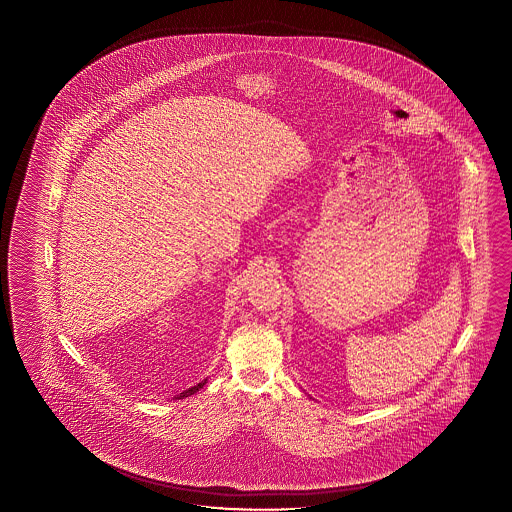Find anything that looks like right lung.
I'll use <instances>...</instances> for the list:
<instances>
[{"label": "right lung", "instance_id": "1", "mask_svg": "<svg viewBox=\"0 0 512 512\" xmlns=\"http://www.w3.org/2000/svg\"><path fill=\"white\" fill-rule=\"evenodd\" d=\"M206 381L208 379H204V381H201V383H197L195 387L187 388V390H184V392H180L178 396H174V400H184V398H187V396H191V394H195V392H199L204 385H206Z\"/></svg>", "mask_w": 512, "mask_h": 512}]
</instances>
